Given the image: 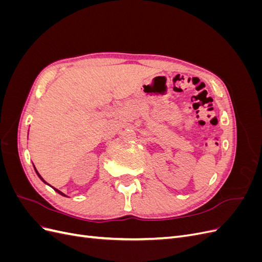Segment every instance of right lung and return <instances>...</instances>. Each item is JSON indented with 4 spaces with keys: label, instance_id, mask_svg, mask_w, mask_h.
Segmentation results:
<instances>
[{
    "label": "right lung",
    "instance_id": "obj_1",
    "mask_svg": "<svg viewBox=\"0 0 262 262\" xmlns=\"http://www.w3.org/2000/svg\"><path fill=\"white\" fill-rule=\"evenodd\" d=\"M34 168H35V167H34ZM35 171H36V173H37V175H38V177L41 179V181H42V182H45V184H46V185H48V186H50V185L48 184V182H47V181H45V179H43V178H42V177H41L40 175H39V172L37 171V169H36V168H35ZM52 188H53V187H52ZM53 189H54V191H57V192H58L59 194H61V195H63V196H67V195H66L64 193H63V192H61V191H60V190H58V189H55V188H53Z\"/></svg>",
    "mask_w": 262,
    "mask_h": 262
}]
</instances>
